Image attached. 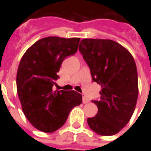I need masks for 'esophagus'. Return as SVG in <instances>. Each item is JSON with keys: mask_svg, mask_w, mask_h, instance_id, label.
I'll use <instances>...</instances> for the list:
<instances>
[{"mask_svg": "<svg viewBox=\"0 0 151 151\" xmlns=\"http://www.w3.org/2000/svg\"><path fill=\"white\" fill-rule=\"evenodd\" d=\"M82 101H83V103H88L89 100L88 99L87 97L85 96V95H83V97H82Z\"/></svg>", "mask_w": 151, "mask_h": 151, "instance_id": "1", "label": "esophagus"}]
</instances>
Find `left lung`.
<instances>
[{
	"mask_svg": "<svg viewBox=\"0 0 151 151\" xmlns=\"http://www.w3.org/2000/svg\"><path fill=\"white\" fill-rule=\"evenodd\" d=\"M79 50L90 68L93 81L101 86V99L93 101L98 114L88 118V124L99 135L116 134L129 123L137 101L134 58L127 49L111 40L84 39Z\"/></svg>",
	"mask_w": 151,
	"mask_h": 151,
	"instance_id": "8db88e82",
	"label": "left lung"
}]
</instances>
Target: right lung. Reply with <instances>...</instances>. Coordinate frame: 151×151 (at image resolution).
Listing matches in <instances>:
<instances>
[{
  "label": "right lung",
  "mask_w": 151,
  "mask_h": 151,
  "mask_svg": "<svg viewBox=\"0 0 151 151\" xmlns=\"http://www.w3.org/2000/svg\"><path fill=\"white\" fill-rule=\"evenodd\" d=\"M80 40L45 37L21 58L16 78L18 95L24 115L38 130L53 132L60 129L71 109L82 103V95L76 91L53 89L62 63L76 53Z\"/></svg>",
  "instance_id": "obj_1"
}]
</instances>
